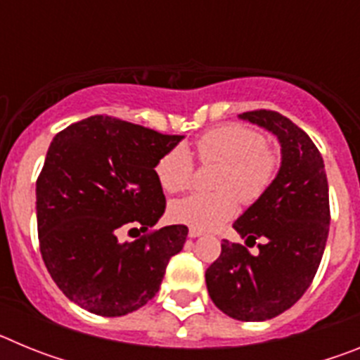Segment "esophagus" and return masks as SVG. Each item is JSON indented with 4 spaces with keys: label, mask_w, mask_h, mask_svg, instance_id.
<instances>
[{
    "label": "esophagus",
    "mask_w": 360,
    "mask_h": 360,
    "mask_svg": "<svg viewBox=\"0 0 360 360\" xmlns=\"http://www.w3.org/2000/svg\"><path fill=\"white\" fill-rule=\"evenodd\" d=\"M203 236V231H198V229H189V238H200Z\"/></svg>",
    "instance_id": "obj_1"
}]
</instances>
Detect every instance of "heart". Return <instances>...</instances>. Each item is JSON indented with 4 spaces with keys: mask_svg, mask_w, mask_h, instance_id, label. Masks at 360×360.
Wrapping results in <instances>:
<instances>
[{
    "mask_svg": "<svg viewBox=\"0 0 360 360\" xmlns=\"http://www.w3.org/2000/svg\"><path fill=\"white\" fill-rule=\"evenodd\" d=\"M265 139L240 124L211 129L196 141L200 160L219 162L221 169L214 195H193L171 205L169 216L176 224L198 231H212L236 214L238 197L250 203L270 186L276 173L274 155L265 148ZM160 186L167 193H182L193 182V162L184 148H174L157 165Z\"/></svg>",
    "mask_w": 360,
    "mask_h": 360,
    "instance_id": "b5f03b06",
    "label": "heart"
}]
</instances>
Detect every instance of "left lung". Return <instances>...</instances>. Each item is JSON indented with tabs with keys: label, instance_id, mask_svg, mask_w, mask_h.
<instances>
[{
	"label": "left lung",
	"instance_id": "obj_1",
	"mask_svg": "<svg viewBox=\"0 0 360 360\" xmlns=\"http://www.w3.org/2000/svg\"><path fill=\"white\" fill-rule=\"evenodd\" d=\"M238 117L278 139L281 165L265 193L232 224L247 245L263 241L259 252L224 240L205 283L212 303L229 317L266 321L297 303L319 269L330 229L328 180L319 149L290 119L266 110Z\"/></svg>",
	"mask_w": 360,
	"mask_h": 360
}]
</instances>
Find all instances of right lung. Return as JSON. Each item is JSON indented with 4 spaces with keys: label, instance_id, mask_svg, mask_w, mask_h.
I'll return each mask as SVG.
<instances>
[{
    "label": "right lung",
    "instance_id": "add662e5",
    "mask_svg": "<svg viewBox=\"0 0 360 360\" xmlns=\"http://www.w3.org/2000/svg\"><path fill=\"white\" fill-rule=\"evenodd\" d=\"M182 139L104 115L53 136L36 184L37 232L44 265L70 301L120 317L157 295L187 227L167 225L124 243L117 231L157 225L165 196L155 167Z\"/></svg>",
    "mask_w": 360,
    "mask_h": 360
}]
</instances>
